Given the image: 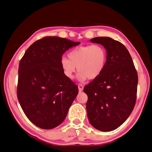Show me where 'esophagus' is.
<instances>
[{"mask_svg": "<svg viewBox=\"0 0 152 152\" xmlns=\"http://www.w3.org/2000/svg\"><path fill=\"white\" fill-rule=\"evenodd\" d=\"M78 88H79V91H82L83 90L84 86L82 84H79V85H78Z\"/></svg>", "mask_w": 152, "mask_h": 152, "instance_id": "esophagus-1", "label": "esophagus"}]
</instances>
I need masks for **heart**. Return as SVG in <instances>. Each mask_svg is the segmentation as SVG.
I'll list each match as a JSON object with an SVG mask.
<instances>
[{
  "instance_id": "1",
  "label": "heart",
  "mask_w": 152,
  "mask_h": 152,
  "mask_svg": "<svg viewBox=\"0 0 152 152\" xmlns=\"http://www.w3.org/2000/svg\"><path fill=\"white\" fill-rule=\"evenodd\" d=\"M107 51L101 45H83L74 48L68 53V59L62 58L61 67L67 78L72 79L77 70L82 81L93 80L101 75L107 65Z\"/></svg>"
}]
</instances>
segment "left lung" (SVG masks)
I'll return each instance as SVG.
<instances>
[{
	"instance_id": "obj_1",
	"label": "left lung",
	"mask_w": 152,
	"mask_h": 152,
	"mask_svg": "<svg viewBox=\"0 0 152 152\" xmlns=\"http://www.w3.org/2000/svg\"><path fill=\"white\" fill-rule=\"evenodd\" d=\"M91 42L102 45L107 51L104 70L84 87L88 121L96 129L109 132L124 123L136 104L138 77L131 56L124 45L108 37Z\"/></svg>"
}]
</instances>
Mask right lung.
Segmentation results:
<instances>
[{
	"instance_id": "add662e5",
	"label": "right lung",
	"mask_w": 152,
	"mask_h": 152,
	"mask_svg": "<svg viewBox=\"0 0 152 152\" xmlns=\"http://www.w3.org/2000/svg\"><path fill=\"white\" fill-rule=\"evenodd\" d=\"M79 44L45 36L33 43L20 61L17 97L27 118L39 128L51 129L61 124L79 93L60 61L69 48Z\"/></svg>"
}]
</instances>
